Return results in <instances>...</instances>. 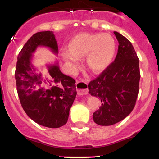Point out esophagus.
<instances>
[{
	"instance_id": "esophagus-1",
	"label": "esophagus",
	"mask_w": 159,
	"mask_h": 159,
	"mask_svg": "<svg viewBox=\"0 0 159 159\" xmlns=\"http://www.w3.org/2000/svg\"><path fill=\"white\" fill-rule=\"evenodd\" d=\"M76 88H77V92L78 95H86L88 93V87L87 84L84 81L81 80V81H76Z\"/></svg>"
}]
</instances>
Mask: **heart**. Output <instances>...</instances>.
Wrapping results in <instances>:
<instances>
[{"label": "heart", "instance_id": "b5f03b06", "mask_svg": "<svg viewBox=\"0 0 159 159\" xmlns=\"http://www.w3.org/2000/svg\"><path fill=\"white\" fill-rule=\"evenodd\" d=\"M116 48L115 39L110 34L81 33L70 39L69 51L63 50L62 57L66 63L75 69L79 58L86 56L88 69L93 73H100L112 63Z\"/></svg>", "mask_w": 159, "mask_h": 159}]
</instances>
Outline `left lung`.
I'll return each instance as SVG.
<instances>
[{
    "label": "left lung",
    "mask_w": 159,
    "mask_h": 159,
    "mask_svg": "<svg viewBox=\"0 0 159 159\" xmlns=\"http://www.w3.org/2000/svg\"><path fill=\"white\" fill-rule=\"evenodd\" d=\"M114 34L119 43L114 61L88 84L89 93L101 100L99 109L93 114L99 125H111L129 115L135 105L140 78L139 59L129 39Z\"/></svg>",
    "instance_id": "1"
}]
</instances>
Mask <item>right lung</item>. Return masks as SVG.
Returning <instances> with one entry per match:
<instances>
[{
    "mask_svg": "<svg viewBox=\"0 0 159 159\" xmlns=\"http://www.w3.org/2000/svg\"><path fill=\"white\" fill-rule=\"evenodd\" d=\"M38 47L48 48L57 55L58 46L54 33L34 34L20 52L15 72L18 95L30 119L43 126L60 128L67 123L76 97L75 81L62 73L57 62L46 65L48 75L38 72L31 62Z\"/></svg>",
    "mask_w": 159,
    "mask_h": 159,
    "instance_id": "add662e5",
    "label": "right lung"
}]
</instances>
